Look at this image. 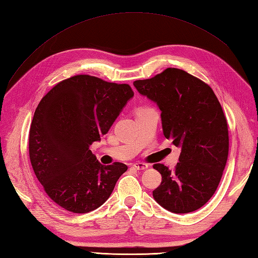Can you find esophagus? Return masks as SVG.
Listing matches in <instances>:
<instances>
[{
  "label": "esophagus",
  "instance_id": "obj_1",
  "mask_svg": "<svg viewBox=\"0 0 258 258\" xmlns=\"http://www.w3.org/2000/svg\"><path fill=\"white\" fill-rule=\"evenodd\" d=\"M133 168L138 169V171H144V169L149 168V165L145 163H141V162H138V163H134L133 164Z\"/></svg>",
  "mask_w": 258,
  "mask_h": 258
}]
</instances>
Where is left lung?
Masks as SVG:
<instances>
[{"label": "left lung", "mask_w": 258, "mask_h": 258, "mask_svg": "<svg viewBox=\"0 0 258 258\" xmlns=\"http://www.w3.org/2000/svg\"><path fill=\"white\" fill-rule=\"evenodd\" d=\"M133 84L161 109L164 136L180 149L174 171L163 164L153 166L162 175L153 197L172 213L199 210L215 193L228 156L227 122L220 102L210 86L179 69L168 68Z\"/></svg>", "instance_id": "obj_1"}]
</instances>
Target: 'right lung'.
Segmentation results:
<instances>
[{
  "label": "right lung",
  "mask_w": 258,
  "mask_h": 258,
  "mask_svg": "<svg viewBox=\"0 0 258 258\" xmlns=\"http://www.w3.org/2000/svg\"><path fill=\"white\" fill-rule=\"evenodd\" d=\"M133 96L127 84L76 75L42 98L31 124L30 160L38 182L58 206L89 213L111 196L127 166L102 165L90 146L108 132Z\"/></svg>",
  "instance_id": "add662e5"
}]
</instances>
